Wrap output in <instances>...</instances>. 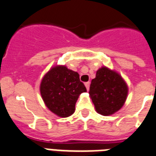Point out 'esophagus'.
<instances>
[{"label": "esophagus", "instance_id": "obj_1", "mask_svg": "<svg viewBox=\"0 0 156 156\" xmlns=\"http://www.w3.org/2000/svg\"><path fill=\"white\" fill-rule=\"evenodd\" d=\"M90 82H87L85 83V86H86V88H87V90H89V89H90Z\"/></svg>", "mask_w": 156, "mask_h": 156}]
</instances>
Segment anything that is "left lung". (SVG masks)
I'll use <instances>...</instances> for the list:
<instances>
[{
	"label": "left lung",
	"mask_w": 156,
	"mask_h": 156,
	"mask_svg": "<svg viewBox=\"0 0 156 156\" xmlns=\"http://www.w3.org/2000/svg\"><path fill=\"white\" fill-rule=\"evenodd\" d=\"M95 111L104 116L114 115L123 107L128 94V87L115 70L102 66L91 81L89 91Z\"/></svg>",
	"instance_id": "8db88e82"
}]
</instances>
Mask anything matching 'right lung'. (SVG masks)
Listing matches in <instances>:
<instances>
[{
    "mask_svg": "<svg viewBox=\"0 0 156 156\" xmlns=\"http://www.w3.org/2000/svg\"><path fill=\"white\" fill-rule=\"evenodd\" d=\"M87 92L78 72L66 66L51 67L40 84V93L45 106L58 117L66 118L75 111V104L82 93Z\"/></svg>",
    "mask_w": 156,
    "mask_h": 156,
    "instance_id": "add662e5",
    "label": "right lung"
}]
</instances>
